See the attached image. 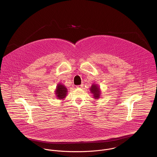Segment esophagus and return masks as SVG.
Returning <instances> with one entry per match:
<instances>
[{
	"instance_id": "1",
	"label": "esophagus",
	"mask_w": 157,
	"mask_h": 157,
	"mask_svg": "<svg viewBox=\"0 0 157 157\" xmlns=\"http://www.w3.org/2000/svg\"><path fill=\"white\" fill-rule=\"evenodd\" d=\"M83 86V84H82V85H78V86H77V88H82Z\"/></svg>"
}]
</instances>
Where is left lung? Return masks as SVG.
Segmentation results:
<instances>
[{"label": "left lung", "mask_w": 157, "mask_h": 157, "mask_svg": "<svg viewBox=\"0 0 157 157\" xmlns=\"http://www.w3.org/2000/svg\"><path fill=\"white\" fill-rule=\"evenodd\" d=\"M90 91L91 92L94 94V97L95 98H98L100 96V89L99 88L95 85H92L91 88H90Z\"/></svg>", "instance_id": "8db88e82"}]
</instances>
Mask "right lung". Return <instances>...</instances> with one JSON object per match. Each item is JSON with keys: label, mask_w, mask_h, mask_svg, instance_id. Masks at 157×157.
Here are the masks:
<instances>
[{"label": "right lung", "mask_w": 157, "mask_h": 157, "mask_svg": "<svg viewBox=\"0 0 157 157\" xmlns=\"http://www.w3.org/2000/svg\"><path fill=\"white\" fill-rule=\"evenodd\" d=\"M67 88L65 87V86L60 84H59L57 85V89L56 90V94L58 98L59 99L64 98L67 95Z\"/></svg>", "instance_id": "obj_1"}]
</instances>
